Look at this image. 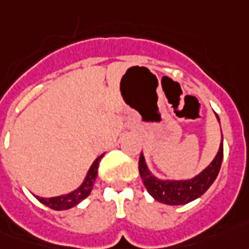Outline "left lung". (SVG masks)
Returning <instances> with one entry per match:
<instances>
[{
	"label": "left lung",
	"mask_w": 249,
	"mask_h": 249,
	"mask_svg": "<svg viewBox=\"0 0 249 249\" xmlns=\"http://www.w3.org/2000/svg\"><path fill=\"white\" fill-rule=\"evenodd\" d=\"M216 118L219 121L217 115ZM221 160H223V139H221L219 151L216 157L213 158V160L203 171L199 172L196 177L191 179L174 180V179L157 178L148 170L143 152L139 158V174L147 191L155 200L160 201L163 204H168V206H182L200 197L211 187L220 171Z\"/></svg>",
	"instance_id": "1"
}]
</instances>
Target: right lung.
Segmentation results:
<instances>
[{
    "instance_id": "add662e5",
    "label": "right lung",
    "mask_w": 249,
    "mask_h": 249,
    "mask_svg": "<svg viewBox=\"0 0 249 249\" xmlns=\"http://www.w3.org/2000/svg\"><path fill=\"white\" fill-rule=\"evenodd\" d=\"M103 158V155L98 157L92 164L89 168L86 177L83 179V182L81 186L78 187L77 190L69 192V194H65V195H59V196H53V197H41L34 195L37 197L38 200L41 201L45 206L50 207L52 210H55V211H63V210H69V208H72L77 204H79L83 199H86L90 192L92 190V186L95 183V179H97L98 175V167H99V162Z\"/></svg>"
}]
</instances>
